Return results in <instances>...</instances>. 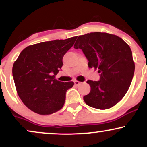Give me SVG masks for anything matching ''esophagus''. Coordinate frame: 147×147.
<instances>
[{
    "mask_svg": "<svg viewBox=\"0 0 147 147\" xmlns=\"http://www.w3.org/2000/svg\"><path fill=\"white\" fill-rule=\"evenodd\" d=\"M74 83H75V86H79V84H81V82H78V81H75V82H74Z\"/></svg>",
    "mask_w": 147,
    "mask_h": 147,
    "instance_id": "obj_1",
    "label": "esophagus"
}]
</instances>
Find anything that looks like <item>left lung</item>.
<instances>
[{"mask_svg":"<svg viewBox=\"0 0 147 147\" xmlns=\"http://www.w3.org/2000/svg\"><path fill=\"white\" fill-rule=\"evenodd\" d=\"M74 48L82 49L89 68L100 73L99 81H87L90 92L84 97L86 104L101 110L117 104L127 92L134 75L129 45L116 35L91 32L79 36Z\"/></svg>","mask_w":147,"mask_h":147,"instance_id":"8db88e82","label":"left lung"}]
</instances>
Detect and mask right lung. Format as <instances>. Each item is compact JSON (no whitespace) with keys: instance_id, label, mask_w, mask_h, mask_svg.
<instances>
[{"instance_id":"obj_1","label":"right lung","mask_w":147,"mask_h":147,"mask_svg":"<svg viewBox=\"0 0 147 147\" xmlns=\"http://www.w3.org/2000/svg\"><path fill=\"white\" fill-rule=\"evenodd\" d=\"M77 36L29 45L14 63L12 74L20 99L28 109L50 115L62 109L65 93L73 82H63L55 75L63 65V57Z\"/></svg>"}]
</instances>
